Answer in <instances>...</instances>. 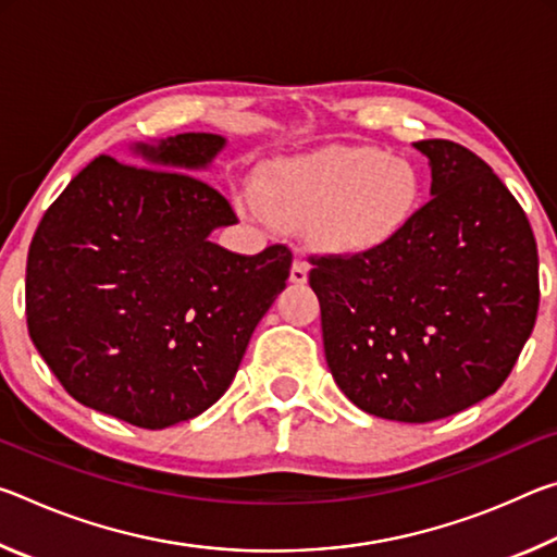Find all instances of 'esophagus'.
Instances as JSON below:
<instances>
[{"label":"esophagus","instance_id":"obj_1","mask_svg":"<svg viewBox=\"0 0 557 557\" xmlns=\"http://www.w3.org/2000/svg\"><path fill=\"white\" fill-rule=\"evenodd\" d=\"M309 277V265L305 260H295L292 262V270H289V280L295 282V285H305Z\"/></svg>","mask_w":557,"mask_h":557}]
</instances>
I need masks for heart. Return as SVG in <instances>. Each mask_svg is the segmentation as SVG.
<instances>
[{
    "instance_id": "heart-1",
    "label": "heart",
    "mask_w": 557,
    "mask_h": 557,
    "mask_svg": "<svg viewBox=\"0 0 557 557\" xmlns=\"http://www.w3.org/2000/svg\"><path fill=\"white\" fill-rule=\"evenodd\" d=\"M422 194V174L408 157L322 149L268 164L258 188H240L238 206L256 221L312 231L336 252H373L410 228Z\"/></svg>"
}]
</instances>
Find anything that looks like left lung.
<instances>
[{
    "instance_id": "left-lung-1",
    "label": "left lung",
    "mask_w": 557,
    "mask_h": 557,
    "mask_svg": "<svg viewBox=\"0 0 557 557\" xmlns=\"http://www.w3.org/2000/svg\"><path fill=\"white\" fill-rule=\"evenodd\" d=\"M430 196L398 240L312 260L329 371L375 418L432 422L494 395L539 314V250L492 166L422 139Z\"/></svg>"
}]
</instances>
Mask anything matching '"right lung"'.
<instances>
[{
    "label": "right lung",
    "instance_id": "right-lung-1",
    "mask_svg": "<svg viewBox=\"0 0 557 557\" xmlns=\"http://www.w3.org/2000/svg\"><path fill=\"white\" fill-rule=\"evenodd\" d=\"M221 135L137 143L147 166L100 154L63 188L26 260V324L55 379L88 408L147 430L191 420L228 391L287 285L292 252L209 240L238 223L203 172Z\"/></svg>",
    "mask_w": 557,
    "mask_h": 557
}]
</instances>
